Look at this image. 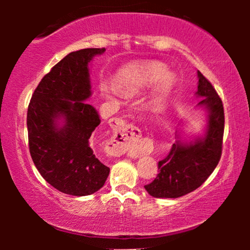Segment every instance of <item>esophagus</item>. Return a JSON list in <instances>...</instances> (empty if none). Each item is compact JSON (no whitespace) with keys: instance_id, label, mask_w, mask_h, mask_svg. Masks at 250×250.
Wrapping results in <instances>:
<instances>
[{"instance_id":"34e87169","label":"esophagus","mask_w":250,"mask_h":250,"mask_svg":"<svg viewBox=\"0 0 250 250\" xmlns=\"http://www.w3.org/2000/svg\"><path fill=\"white\" fill-rule=\"evenodd\" d=\"M140 129H138L131 124H127L121 118L115 119L114 125V135L110 140L109 145V151L111 155L119 156L126 151L141 152L143 148L141 142L139 141Z\"/></svg>"}]
</instances>
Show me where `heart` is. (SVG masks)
I'll return each mask as SVG.
<instances>
[{"instance_id":"obj_1","label":"heart","mask_w":250,"mask_h":250,"mask_svg":"<svg viewBox=\"0 0 250 250\" xmlns=\"http://www.w3.org/2000/svg\"><path fill=\"white\" fill-rule=\"evenodd\" d=\"M166 67L156 61H135L119 68L115 76L116 90L123 94H132L156 83L150 94V104L160 107L169 98L174 86V76L165 73ZM105 97L116 93L112 86L102 88Z\"/></svg>"}]
</instances>
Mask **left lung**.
Listing matches in <instances>:
<instances>
[{
    "mask_svg": "<svg viewBox=\"0 0 250 250\" xmlns=\"http://www.w3.org/2000/svg\"><path fill=\"white\" fill-rule=\"evenodd\" d=\"M198 87L194 95L201 100L197 108L206 114L200 133H188L181 121L175 132L176 141L168 156L158 163L159 173L145 187L151 197L180 198L199 188L214 172L220 162L224 132L222 100L209 82L197 71Z\"/></svg>",
    "mask_w": 250,
    "mask_h": 250,
    "instance_id": "8db88e82",
    "label": "left lung"
}]
</instances>
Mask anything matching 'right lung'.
Instances as JSON below:
<instances>
[{"mask_svg": "<svg viewBox=\"0 0 250 250\" xmlns=\"http://www.w3.org/2000/svg\"><path fill=\"white\" fill-rule=\"evenodd\" d=\"M105 49L67 54L42 78L27 112L29 151L43 179L61 192L90 196L100 190L110 168L93 151L100 116L92 97L90 63Z\"/></svg>", "mask_w": 250, "mask_h": 250, "instance_id": "right-lung-1", "label": "right lung"}]
</instances>
